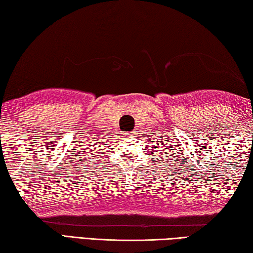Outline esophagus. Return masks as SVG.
I'll return each mask as SVG.
<instances>
[{
  "label": "esophagus",
  "instance_id": "obj_1",
  "mask_svg": "<svg viewBox=\"0 0 253 253\" xmlns=\"http://www.w3.org/2000/svg\"><path fill=\"white\" fill-rule=\"evenodd\" d=\"M132 135H134V131H130V132H125V136H126V137H132Z\"/></svg>",
  "mask_w": 253,
  "mask_h": 253
}]
</instances>
